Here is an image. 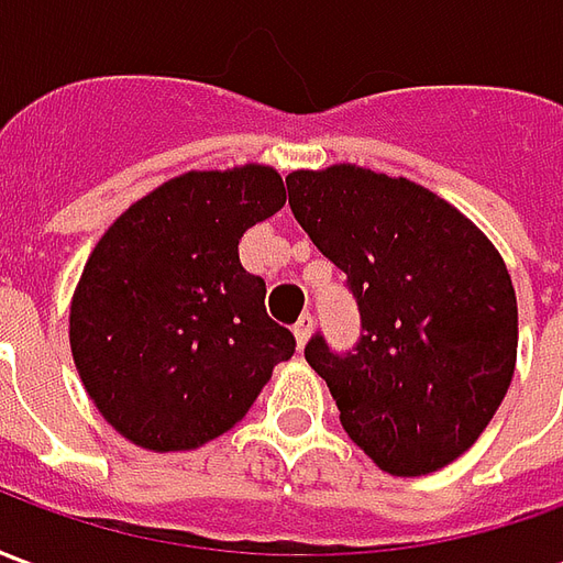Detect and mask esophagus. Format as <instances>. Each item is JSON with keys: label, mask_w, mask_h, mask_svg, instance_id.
<instances>
[{"label": "esophagus", "mask_w": 563, "mask_h": 563, "mask_svg": "<svg viewBox=\"0 0 563 563\" xmlns=\"http://www.w3.org/2000/svg\"><path fill=\"white\" fill-rule=\"evenodd\" d=\"M295 341H298V350H305L307 341H310V334H313V317L305 313V317L295 322Z\"/></svg>", "instance_id": "34e87169"}]
</instances>
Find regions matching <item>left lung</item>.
<instances>
[{
  "mask_svg": "<svg viewBox=\"0 0 563 563\" xmlns=\"http://www.w3.org/2000/svg\"><path fill=\"white\" fill-rule=\"evenodd\" d=\"M289 208L346 274L362 338L305 358L379 471L424 476L464 455L509 389L519 307L495 244L431 189L358 165L286 177Z\"/></svg>",
  "mask_w": 563,
  "mask_h": 563,
  "instance_id": "1",
  "label": "left lung"
}]
</instances>
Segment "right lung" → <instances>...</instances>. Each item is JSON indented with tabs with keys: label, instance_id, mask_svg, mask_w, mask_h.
Listing matches in <instances>:
<instances>
[{
	"label": "right lung",
	"instance_id": "add662e5",
	"mask_svg": "<svg viewBox=\"0 0 563 563\" xmlns=\"http://www.w3.org/2000/svg\"><path fill=\"white\" fill-rule=\"evenodd\" d=\"M286 205L268 165L189 172L139 198L84 265L68 313L80 383L135 446L196 449L253 407L292 331L238 258L250 225Z\"/></svg>",
	"mask_w": 563,
	"mask_h": 563
}]
</instances>
